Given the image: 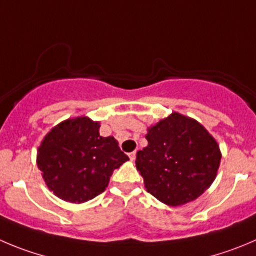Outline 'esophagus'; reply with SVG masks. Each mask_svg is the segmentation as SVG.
Instances as JSON below:
<instances>
[{
	"mask_svg": "<svg viewBox=\"0 0 256 256\" xmlns=\"http://www.w3.org/2000/svg\"><path fill=\"white\" fill-rule=\"evenodd\" d=\"M128 158H130V160H135L136 159V152H130V154H128Z\"/></svg>",
	"mask_w": 256,
	"mask_h": 256,
	"instance_id": "1",
	"label": "esophagus"
}]
</instances>
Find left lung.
Segmentation results:
<instances>
[{"instance_id":"left-lung-1","label":"left lung","mask_w":256,"mask_h":256,"mask_svg":"<svg viewBox=\"0 0 256 256\" xmlns=\"http://www.w3.org/2000/svg\"><path fill=\"white\" fill-rule=\"evenodd\" d=\"M148 146L138 152L136 168L150 194L169 206L200 197L216 178L221 152L197 121L173 112L148 130Z\"/></svg>"}]
</instances>
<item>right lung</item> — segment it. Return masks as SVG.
<instances>
[{
    "label": "right lung",
    "instance_id": "add662e5",
    "mask_svg": "<svg viewBox=\"0 0 256 256\" xmlns=\"http://www.w3.org/2000/svg\"><path fill=\"white\" fill-rule=\"evenodd\" d=\"M128 160L116 140L102 138L100 124L88 117L56 126L44 138L38 154V166L49 190L73 204L101 194L114 169Z\"/></svg>",
    "mask_w": 256,
    "mask_h": 256
}]
</instances>
